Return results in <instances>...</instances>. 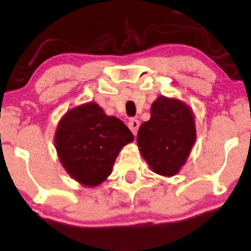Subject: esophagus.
<instances>
[{"label": "esophagus", "instance_id": "obj_1", "mask_svg": "<svg viewBox=\"0 0 251 251\" xmlns=\"http://www.w3.org/2000/svg\"><path fill=\"white\" fill-rule=\"evenodd\" d=\"M139 126H140V122L137 121V119H130L128 122V127L129 129L132 130V133L134 135H136L137 133V129H139Z\"/></svg>", "mask_w": 251, "mask_h": 251}]
</instances>
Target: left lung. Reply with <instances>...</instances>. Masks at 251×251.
Segmentation results:
<instances>
[{"label": "left lung", "mask_w": 251, "mask_h": 251, "mask_svg": "<svg viewBox=\"0 0 251 251\" xmlns=\"http://www.w3.org/2000/svg\"><path fill=\"white\" fill-rule=\"evenodd\" d=\"M195 116L177 99L160 95L151 105V117L140 126L137 146L150 168L174 176L185 164L196 141Z\"/></svg>", "instance_id": "left-lung-1"}]
</instances>
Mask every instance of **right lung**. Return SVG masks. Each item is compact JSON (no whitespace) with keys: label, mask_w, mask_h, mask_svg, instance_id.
<instances>
[{"label":"right lung","mask_w":251,"mask_h":251,"mask_svg":"<svg viewBox=\"0 0 251 251\" xmlns=\"http://www.w3.org/2000/svg\"><path fill=\"white\" fill-rule=\"evenodd\" d=\"M133 140L121 119L107 116L94 102L67 111L54 136L63 168L75 181L90 188L107 179L119 151Z\"/></svg>","instance_id":"1"}]
</instances>
